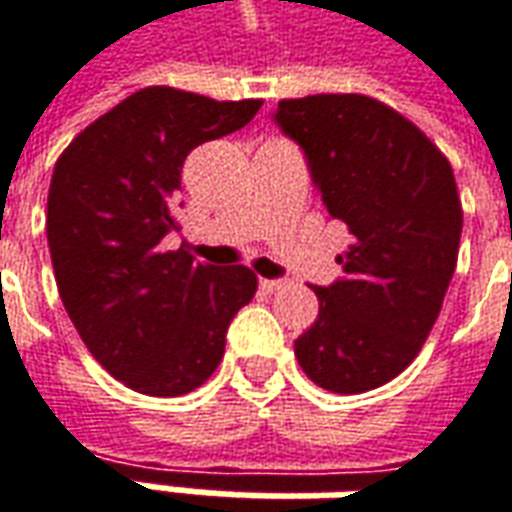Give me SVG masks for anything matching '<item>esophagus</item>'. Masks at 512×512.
<instances>
[{
  "instance_id": "1",
  "label": "esophagus",
  "mask_w": 512,
  "mask_h": 512,
  "mask_svg": "<svg viewBox=\"0 0 512 512\" xmlns=\"http://www.w3.org/2000/svg\"><path fill=\"white\" fill-rule=\"evenodd\" d=\"M283 286H286V280H266V277L260 280V289L269 291V294H272V291H280Z\"/></svg>"
}]
</instances>
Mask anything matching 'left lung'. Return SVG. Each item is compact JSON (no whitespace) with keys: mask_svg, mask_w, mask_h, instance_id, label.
<instances>
[{"mask_svg":"<svg viewBox=\"0 0 512 512\" xmlns=\"http://www.w3.org/2000/svg\"><path fill=\"white\" fill-rule=\"evenodd\" d=\"M272 118L306 155L328 215L351 232L337 257L343 277L314 289L320 314L294 340V357L334 394L379 388L414 362L456 269L462 203L453 169L377 98H286Z\"/></svg>","mask_w":512,"mask_h":512,"instance_id":"1","label":"left lung"}]
</instances>
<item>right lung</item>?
<instances>
[{
    "mask_svg": "<svg viewBox=\"0 0 512 512\" xmlns=\"http://www.w3.org/2000/svg\"><path fill=\"white\" fill-rule=\"evenodd\" d=\"M263 101L144 87L62 152L47 195V246L87 351L150 397L195 391L223 360L232 317L257 291L246 266L167 252L189 152L246 127Z\"/></svg>",
    "mask_w": 512,
    "mask_h": 512,
    "instance_id": "add662e5",
    "label": "right lung"
}]
</instances>
